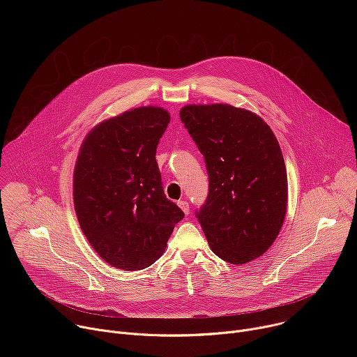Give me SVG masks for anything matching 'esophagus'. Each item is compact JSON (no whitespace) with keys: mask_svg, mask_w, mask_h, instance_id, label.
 <instances>
[{"mask_svg":"<svg viewBox=\"0 0 357 357\" xmlns=\"http://www.w3.org/2000/svg\"><path fill=\"white\" fill-rule=\"evenodd\" d=\"M178 206L183 211L185 215H189L190 213V209H189V203L186 200H178Z\"/></svg>","mask_w":357,"mask_h":357,"instance_id":"obj_1","label":"esophagus"}]
</instances>
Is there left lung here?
<instances>
[{
  "label": "left lung",
  "mask_w": 357,
  "mask_h": 357,
  "mask_svg": "<svg viewBox=\"0 0 357 357\" xmlns=\"http://www.w3.org/2000/svg\"><path fill=\"white\" fill-rule=\"evenodd\" d=\"M179 116L209 176L195 216L212 251L231 264L263 256L280 233L288 199L274 132L259 116L229 105L186 106Z\"/></svg>",
  "instance_id": "1"
}]
</instances>
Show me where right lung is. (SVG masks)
Segmentation results:
<instances>
[{
  "label": "right lung",
  "mask_w": 357,
  "mask_h": 357,
  "mask_svg": "<svg viewBox=\"0 0 357 357\" xmlns=\"http://www.w3.org/2000/svg\"><path fill=\"white\" fill-rule=\"evenodd\" d=\"M171 121L139 107L98 124L82 144L73 176L79 225L98 256L135 271L155 263L185 213L165 193L155 160Z\"/></svg>",
  "instance_id": "right-lung-1"
}]
</instances>
